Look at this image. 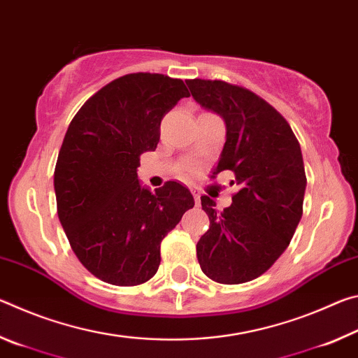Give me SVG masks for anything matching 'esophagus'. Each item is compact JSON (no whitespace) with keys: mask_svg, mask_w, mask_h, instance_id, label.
<instances>
[{"mask_svg":"<svg viewBox=\"0 0 358 358\" xmlns=\"http://www.w3.org/2000/svg\"><path fill=\"white\" fill-rule=\"evenodd\" d=\"M191 192L194 196V201H196V203L199 205V202H201V192H199V189H196V187H191Z\"/></svg>","mask_w":358,"mask_h":358,"instance_id":"obj_1","label":"esophagus"}]
</instances>
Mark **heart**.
<instances>
[{
    "instance_id": "1",
    "label": "heart",
    "mask_w": 358,
    "mask_h": 358,
    "mask_svg": "<svg viewBox=\"0 0 358 358\" xmlns=\"http://www.w3.org/2000/svg\"><path fill=\"white\" fill-rule=\"evenodd\" d=\"M189 169H194V167H189Z\"/></svg>"
}]
</instances>
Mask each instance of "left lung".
<instances>
[{"label":"left lung","instance_id":"8db88e82","mask_svg":"<svg viewBox=\"0 0 358 358\" xmlns=\"http://www.w3.org/2000/svg\"><path fill=\"white\" fill-rule=\"evenodd\" d=\"M192 98L226 121L215 173L230 171L238 192L222 211L208 196L210 229L197 259L210 280L241 284L264 275L289 246L303 215L306 173L300 143L286 118L256 93L222 80L186 82Z\"/></svg>","mask_w":358,"mask_h":358}]
</instances>
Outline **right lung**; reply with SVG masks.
<instances>
[{"label":"right lung","instance_id":"1","mask_svg":"<svg viewBox=\"0 0 358 358\" xmlns=\"http://www.w3.org/2000/svg\"><path fill=\"white\" fill-rule=\"evenodd\" d=\"M189 96L180 78L126 74L85 102L66 131L53 177L58 217L77 259L101 281L138 286L153 278L162 238L194 207L177 181L150 192L137 180L164 115Z\"/></svg>","mask_w":358,"mask_h":358}]
</instances>
